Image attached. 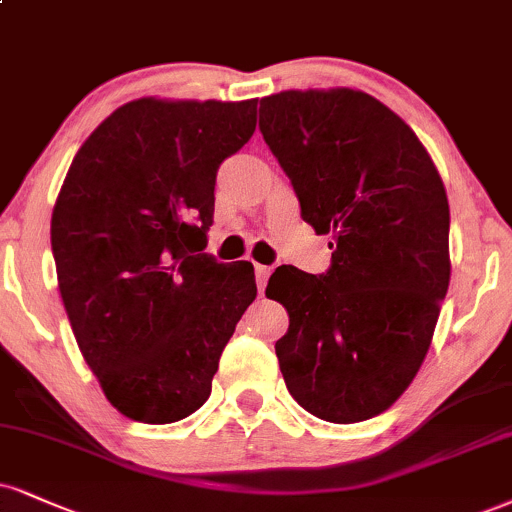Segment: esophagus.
Wrapping results in <instances>:
<instances>
[{
  "instance_id": "obj_1",
  "label": "esophagus",
  "mask_w": 512,
  "mask_h": 512,
  "mask_svg": "<svg viewBox=\"0 0 512 512\" xmlns=\"http://www.w3.org/2000/svg\"><path fill=\"white\" fill-rule=\"evenodd\" d=\"M269 274H272V267H267V264H255L257 288H260V293H264V286H267V279H269Z\"/></svg>"
}]
</instances>
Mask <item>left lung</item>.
Returning <instances> with one entry per match:
<instances>
[{
  "instance_id": "obj_1",
  "label": "left lung",
  "mask_w": 512,
  "mask_h": 512,
  "mask_svg": "<svg viewBox=\"0 0 512 512\" xmlns=\"http://www.w3.org/2000/svg\"><path fill=\"white\" fill-rule=\"evenodd\" d=\"M260 133L334 250L324 274L281 264L267 283L291 319L274 346L286 389L319 420H369L432 343L451 281L446 188L408 123L367 92L264 97Z\"/></svg>"
}]
</instances>
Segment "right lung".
<instances>
[{"label": "right lung", "instance_id": "1", "mask_svg": "<svg viewBox=\"0 0 512 512\" xmlns=\"http://www.w3.org/2000/svg\"><path fill=\"white\" fill-rule=\"evenodd\" d=\"M257 100L123 104L85 140L52 212L73 336L121 415L171 424L212 393L255 300L250 262L207 248L226 157L255 133Z\"/></svg>", "mask_w": 512, "mask_h": 512}]
</instances>
